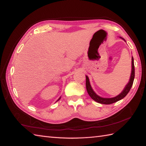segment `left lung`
Listing matches in <instances>:
<instances>
[{
  "label": "left lung",
  "mask_w": 146,
  "mask_h": 146,
  "mask_svg": "<svg viewBox=\"0 0 146 146\" xmlns=\"http://www.w3.org/2000/svg\"><path fill=\"white\" fill-rule=\"evenodd\" d=\"M120 38L126 42V40H125L123 38H122V37H121V36H120ZM132 63V70H131V73L129 80V82L127 83L126 86L124 87V88L123 90V91H122V92L119 94H118L117 96L113 97V98H102L100 96H98V94L95 92H94V90L92 88V87H91L88 76L86 75V88L87 92H88V93L90 96L92 98L94 101H96L97 103H100V104H110L112 103H116V102H117V101H119V100L123 99V98H124L127 95V93L129 92L131 87H132V86H133V81L134 80L135 69H134V58L133 56H132V63Z\"/></svg>",
  "instance_id": "1"
}]
</instances>
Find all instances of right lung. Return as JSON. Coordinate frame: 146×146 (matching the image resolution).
I'll use <instances>...</instances> for the list:
<instances>
[{"instance_id": "right-lung-1", "label": "right lung", "mask_w": 146, "mask_h": 146, "mask_svg": "<svg viewBox=\"0 0 146 146\" xmlns=\"http://www.w3.org/2000/svg\"><path fill=\"white\" fill-rule=\"evenodd\" d=\"M60 98H61V97H60V98H58V100H57V101H56V102H57V101H59V100H60Z\"/></svg>"}]
</instances>
